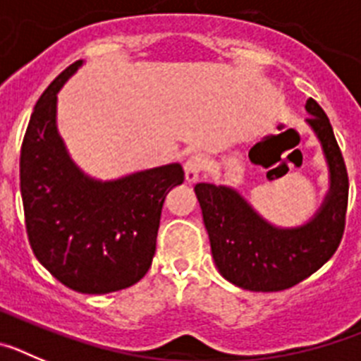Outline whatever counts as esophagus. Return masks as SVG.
<instances>
[{
  "mask_svg": "<svg viewBox=\"0 0 361 361\" xmlns=\"http://www.w3.org/2000/svg\"><path fill=\"white\" fill-rule=\"evenodd\" d=\"M204 168V159L200 155H191L186 162H184V177H186L188 184H195L199 180V175Z\"/></svg>",
  "mask_w": 361,
  "mask_h": 361,
  "instance_id": "1",
  "label": "esophagus"
}]
</instances>
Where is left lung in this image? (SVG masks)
I'll list each match as a JSON object with an SVG mask.
<instances>
[{
  "mask_svg": "<svg viewBox=\"0 0 361 361\" xmlns=\"http://www.w3.org/2000/svg\"><path fill=\"white\" fill-rule=\"evenodd\" d=\"M307 124L329 166V191L309 222L279 228L229 186L199 183L195 195L219 273L247 291H283L311 276L338 250L345 229L349 177L329 117L309 97Z\"/></svg>",
  "mask_w": 361,
  "mask_h": 361,
  "instance_id": "left-lung-1",
  "label": "left lung"
}]
</instances>
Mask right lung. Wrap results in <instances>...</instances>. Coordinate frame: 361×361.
Returning <instances> with one entry per match:
<instances>
[{
  "label": "right lung",
  "mask_w": 361,
  "mask_h": 361,
  "mask_svg": "<svg viewBox=\"0 0 361 361\" xmlns=\"http://www.w3.org/2000/svg\"><path fill=\"white\" fill-rule=\"evenodd\" d=\"M81 65L63 70L37 99L21 146L19 180L37 260L66 288L104 295L148 273L162 204L184 183V171L173 162L97 180L79 170L57 132V92Z\"/></svg>",
  "instance_id": "1"
}]
</instances>
